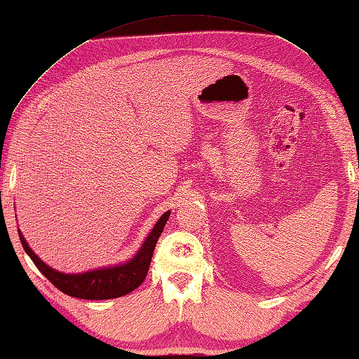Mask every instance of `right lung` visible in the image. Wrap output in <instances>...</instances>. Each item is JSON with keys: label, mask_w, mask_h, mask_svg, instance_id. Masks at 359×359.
Wrapping results in <instances>:
<instances>
[{"label": "right lung", "mask_w": 359, "mask_h": 359, "mask_svg": "<svg viewBox=\"0 0 359 359\" xmlns=\"http://www.w3.org/2000/svg\"><path fill=\"white\" fill-rule=\"evenodd\" d=\"M170 215L171 211H166L165 215H162V217L157 220V224L152 226L148 238L144 239L143 245L137 251V255L131 261L112 266H104V269L90 270L80 274L62 273L50 269L48 264H44L41 259L30 250L29 243L26 242L25 236L21 234L20 230L18 234L22 248H25L29 257L32 259L36 269L40 270L58 290H62L63 293L74 297H80V299H114V297H120L131 293L133 290L139 287L144 280V278H147L156 243L160 238V234L163 231Z\"/></svg>", "instance_id": "1"}]
</instances>
